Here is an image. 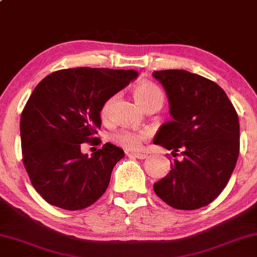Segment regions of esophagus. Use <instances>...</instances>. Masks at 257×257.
Returning a JSON list of instances; mask_svg holds the SVG:
<instances>
[{"label": "esophagus", "instance_id": "esophagus-1", "mask_svg": "<svg viewBox=\"0 0 257 257\" xmlns=\"http://www.w3.org/2000/svg\"><path fill=\"white\" fill-rule=\"evenodd\" d=\"M128 155H132L135 156L137 159H140V160H144V159H147L148 155L147 154H144V153H130Z\"/></svg>", "mask_w": 257, "mask_h": 257}]
</instances>
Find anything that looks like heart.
<instances>
[{
	"instance_id": "obj_1",
	"label": "heart",
	"mask_w": 257,
	"mask_h": 257,
	"mask_svg": "<svg viewBox=\"0 0 257 257\" xmlns=\"http://www.w3.org/2000/svg\"><path fill=\"white\" fill-rule=\"evenodd\" d=\"M133 92H135V97L137 98V101L144 107H147L148 105L154 103H159L162 105L163 101H165L162 91L160 90L158 85H155L152 82H147V81H144V82L137 84L135 89H133ZM114 99H116V96H110V97L106 98L101 105L99 116H101L103 120H106L107 118H109ZM148 138H150V133L147 131H143V130H140V131H133V130L122 128L111 135V140H112V143L128 151L139 150L141 145H143V143H145Z\"/></svg>"
}]
</instances>
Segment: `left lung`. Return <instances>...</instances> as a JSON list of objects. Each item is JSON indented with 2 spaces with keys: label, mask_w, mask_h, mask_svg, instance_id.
<instances>
[{
  "label": "left lung",
  "mask_w": 257,
  "mask_h": 257,
  "mask_svg": "<svg viewBox=\"0 0 257 257\" xmlns=\"http://www.w3.org/2000/svg\"><path fill=\"white\" fill-rule=\"evenodd\" d=\"M168 95L173 119L160 127L154 144L181 152L154 191L177 210L209 205L227 185L240 151L239 118L219 85L182 69L155 70Z\"/></svg>",
  "instance_id": "1"
}]
</instances>
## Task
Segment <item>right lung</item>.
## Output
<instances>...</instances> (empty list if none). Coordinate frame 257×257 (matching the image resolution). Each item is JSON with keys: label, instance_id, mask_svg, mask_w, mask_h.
I'll return each instance as SVG.
<instances>
[{"label": "right lung", "instance_id": "right-lung-1", "mask_svg": "<svg viewBox=\"0 0 257 257\" xmlns=\"http://www.w3.org/2000/svg\"><path fill=\"white\" fill-rule=\"evenodd\" d=\"M137 76L132 69H61L32 91L21 117L22 155L33 188L48 204L82 210L105 192L124 151L106 143L88 158L81 144L98 140L103 102Z\"/></svg>", "mask_w": 257, "mask_h": 257}]
</instances>
